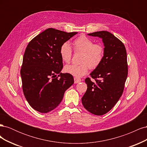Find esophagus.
Segmentation results:
<instances>
[{
  "mask_svg": "<svg viewBox=\"0 0 147 147\" xmlns=\"http://www.w3.org/2000/svg\"><path fill=\"white\" fill-rule=\"evenodd\" d=\"M82 80L80 78H78L77 77H74V83H78L80 82Z\"/></svg>",
  "mask_w": 147,
  "mask_h": 147,
  "instance_id": "esophagus-1",
  "label": "esophagus"
}]
</instances>
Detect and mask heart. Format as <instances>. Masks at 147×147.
Masks as SVG:
<instances>
[{
  "instance_id": "1",
  "label": "heart",
  "mask_w": 147,
  "mask_h": 147,
  "mask_svg": "<svg viewBox=\"0 0 147 147\" xmlns=\"http://www.w3.org/2000/svg\"><path fill=\"white\" fill-rule=\"evenodd\" d=\"M72 48L75 53H80V65H67L64 67V72L75 77H82L85 75L89 70L95 69L102 63L104 58V49L100 44H94L91 39L85 36H80L72 42ZM61 59L69 63L72 58V50L67 43L61 46L59 50Z\"/></svg>"
}]
</instances>
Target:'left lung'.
I'll list each match as a JSON object with an SVG mask.
<instances>
[{"label":"left lung","instance_id":"left-lung-1","mask_svg":"<svg viewBox=\"0 0 147 147\" xmlns=\"http://www.w3.org/2000/svg\"><path fill=\"white\" fill-rule=\"evenodd\" d=\"M88 35L102 39L104 55L100 64L90 74L96 82L85 79L88 88L82 102L88 112L100 116L113 107L123 92L128 73L126 50L122 42L107 31Z\"/></svg>","mask_w":147,"mask_h":147}]
</instances>
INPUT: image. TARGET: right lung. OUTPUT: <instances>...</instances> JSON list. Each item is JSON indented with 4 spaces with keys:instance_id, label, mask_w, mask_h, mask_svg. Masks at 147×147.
<instances>
[{
    "instance_id": "add662e5",
    "label": "right lung",
    "mask_w": 147,
    "mask_h": 147,
    "mask_svg": "<svg viewBox=\"0 0 147 147\" xmlns=\"http://www.w3.org/2000/svg\"><path fill=\"white\" fill-rule=\"evenodd\" d=\"M77 34L48 28L26 47L21 69L22 86L28 103L38 112L45 113L56 108L74 83L72 75L61 73L63 64L59 50Z\"/></svg>"
}]
</instances>
